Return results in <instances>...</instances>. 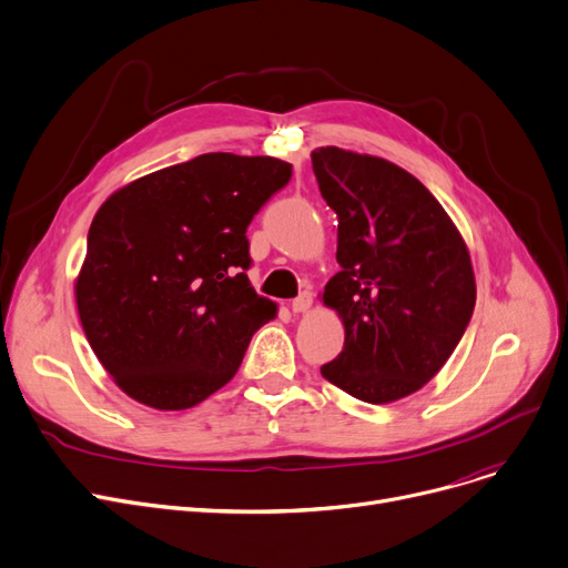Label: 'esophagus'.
I'll use <instances>...</instances> for the list:
<instances>
[{"mask_svg": "<svg viewBox=\"0 0 568 568\" xmlns=\"http://www.w3.org/2000/svg\"><path fill=\"white\" fill-rule=\"evenodd\" d=\"M312 303H314V295L310 291H303L291 303V312L293 314H303V312H307L312 307Z\"/></svg>", "mask_w": 568, "mask_h": 568, "instance_id": "esophagus-1", "label": "esophagus"}]
</instances>
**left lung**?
Segmentation results:
<instances>
[{"label":"left lung","instance_id":"obj_1","mask_svg":"<svg viewBox=\"0 0 568 568\" xmlns=\"http://www.w3.org/2000/svg\"><path fill=\"white\" fill-rule=\"evenodd\" d=\"M312 166L339 220L342 271L323 303L346 329L344 351L321 374L359 402H396L443 369L473 318L468 247L438 199L402 166L337 146L316 149Z\"/></svg>","mask_w":568,"mask_h":568}]
</instances>
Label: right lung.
I'll return each mask as SVG.
<instances>
[{
  "label": "right lung",
  "instance_id": "add662e5",
  "mask_svg": "<svg viewBox=\"0 0 568 568\" xmlns=\"http://www.w3.org/2000/svg\"><path fill=\"white\" fill-rule=\"evenodd\" d=\"M291 174L268 155L204 153L98 209L78 312L95 357L135 402L185 410L236 376L252 335L277 314L247 280L245 231Z\"/></svg>",
  "mask_w": 568,
  "mask_h": 568
}]
</instances>
